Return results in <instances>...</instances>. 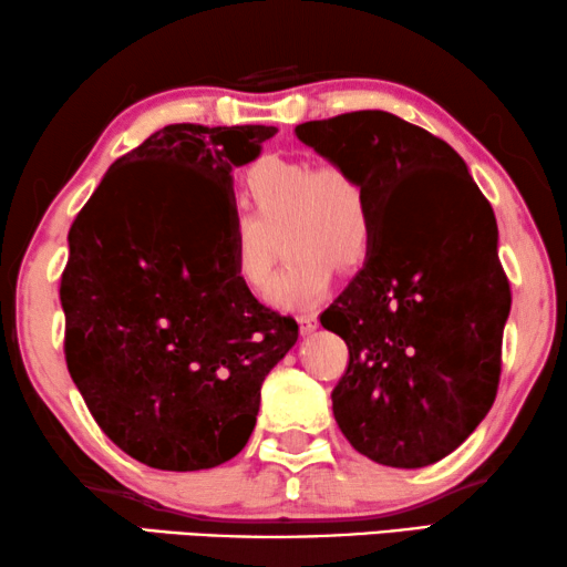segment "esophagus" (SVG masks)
Masks as SVG:
<instances>
[{
	"mask_svg": "<svg viewBox=\"0 0 567 567\" xmlns=\"http://www.w3.org/2000/svg\"><path fill=\"white\" fill-rule=\"evenodd\" d=\"M299 323H301V331L303 333H313L319 329V317L313 311H303L299 317Z\"/></svg>",
	"mask_w": 567,
	"mask_h": 567,
	"instance_id": "34e87169",
	"label": "esophagus"
}]
</instances>
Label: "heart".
Returning a JSON list of instances; mask_svg holds the SVG:
<instances>
[{
    "instance_id": "obj_1",
    "label": "heart",
    "mask_w": 567,
    "mask_h": 567,
    "mask_svg": "<svg viewBox=\"0 0 567 567\" xmlns=\"http://www.w3.org/2000/svg\"><path fill=\"white\" fill-rule=\"evenodd\" d=\"M248 218L230 230V261L240 284L264 291L278 246L291 256L276 276L271 299L281 309H306L331 289L339 266L364 261L371 244V208L361 181L337 163L266 155L244 175Z\"/></svg>"
}]
</instances>
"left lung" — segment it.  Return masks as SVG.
<instances>
[{"label":"left lung","instance_id":"left-lung-1","mask_svg":"<svg viewBox=\"0 0 567 567\" xmlns=\"http://www.w3.org/2000/svg\"><path fill=\"white\" fill-rule=\"evenodd\" d=\"M361 181L371 244L321 327L349 347L331 392L351 447L386 467L447 457L485 420L499 382L509 284L493 206L452 147L384 110L296 125Z\"/></svg>","mask_w":567,"mask_h":567}]
</instances>
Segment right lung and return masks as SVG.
I'll return each instance as SVG.
<instances>
[{"instance_id":"obj_1","label":"right lung","mask_w":567,"mask_h":567,"mask_svg":"<svg viewBox=\"0 0 567 567\" xmlns=\"http://www.w3.org/2000/svg\"><path fill=\"white\" fill-rule=\"evenodd\" d=\"M268 125H168L110 165L74 218L64 359L100 430L155 470H210L246 447L261 384L299 323L234 274V168Z\"/></svg>"}]
</instances>
